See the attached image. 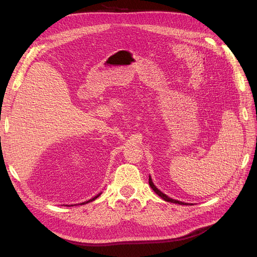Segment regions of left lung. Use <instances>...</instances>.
Listing matches in <instances>:
<instances>
[{
	"mask_svg": "<svg viewBox=\"0 0 257 257\" xmlns=\"http://www.w3.org/2000/svg\"><path fill=\"white\" fill-rule=\"evenodd\" d=\"M149 184H150V186H151V189L158 194V195L161 197V198H163L164 200H166V201H169V203H174V204H178V205H189V204H186V203H182V201H179V200H176V199H173V198H170V197H168L167 195H165L164 193H162L157 186H155L154 184H153V182H152V179H151V177H149Z\"/></svg>",
	"mask_w": 257,
	"mask_h": 257,
	"instance_id": "left-lung-1",
	"label": "left lung"
}]
</instances>
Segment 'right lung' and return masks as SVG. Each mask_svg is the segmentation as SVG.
<instances>
[{"mask_svg":"<svg viewBox=\"0 0 257 257\" xmlns=\"http://www.w3.org/2000/svg\"><path fill=\"white\" fill-rule=\"evenodd\" d=\"M99 195H100V194H98V195H96V196H95V197H93V198H92V199H90V200H88V201H87V203H90V201H92V200H94V199H96V198H97V197H98V196H99ZM83 204H85V203H82V204H80V205H83Z\"/></svg>","mask_w":257,"mask_h":257,"instance_id":"right-lung-1","label":"right lung"}]
</instances>
